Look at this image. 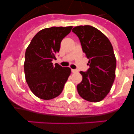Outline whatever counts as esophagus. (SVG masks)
Masks as SVG:
<instances>
[{
    "label": "esophagus",
    "instance_id": "1",
    "mask_svg": "<svg viewBox=\"0 0 134 134\" xmlns=\"http://www.w3.org/2000/svg\"><path fill=\"white\" fill-rule=\"evenodd\" d=\"M72 72H73V73H76V72H78V70L75 69H72Z\"/></svg>",
    "mask_w": 134,
    "mask_h": 134
}]
</instances>
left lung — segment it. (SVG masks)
<instances>
[{
	"instance_id": "left-lung-1",
	"label": "left lung",
	"mask_w": 134,
	"mask_h": 134,
	"mask_svg": "<svg viewBox=\"0 0 134 134\" xmlns=\"http://www.w3.org/2000/svg\"><path fill=\"white\" fill-rule=\"evenodd\" d=\"M72 32L79 38L82 50L89 59L88 70L80 72L82 80L77 86L78 94L87 101H101L110 92L116 76L112 45L102 32L92 26H76Z\"/></svg>"
}]
</instances>
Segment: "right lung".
<instances>
[{"instance_id":"obj_1","label":"right lung","mask_w":134,"mask_h":134,"mask_svg":"<svg viewBox=\"0 0 134 134\" xmlns=\"http://www.w3.org/2000/svg\"><path fill=\"white\" fill-rule=\"evenodd\" d=\"M72 26L51 27L34 36L25 53L24 69L26 81L33 94L42 100L58 96L70 75L71 69L52 61L56 59L62 39Z\"/></svg>"}]
</instances>
